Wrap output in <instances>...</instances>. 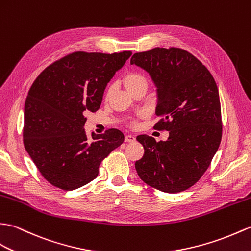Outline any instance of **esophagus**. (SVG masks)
<instances>
[{
    "instance_id": "34e87169",
    "label": "esophagus",
    "mask_w": 251,
    "mask_h": 251,
    "mask_svg": "<svg viewBox=\"0 0 251 251\" xmlns=\"http://www.w3.org/2000/svg\"><path fill=\"white\" fill-rule=\"evenodd\" d=\"M133 141H136L135 136H132V135H126L125 136V142H133Z\"/></svg>"
}]
</instances>
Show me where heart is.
Masks as SVG:
<instances>
[{"label":"heart","mask_w":251,"mask_h":251,"mask_svg":"<svg viewBox=\"0 0 251 251\" xmlns=\"http://www.w3.org/2000/svg\"><path fill=\"white\" fill-rule=\"evenodd\" d=\"M122 83H123L125 89L132 94V93H135L138 89L142 86H147L148 85V81L147 78L144 77L142 74L137 73V72H129L127 73L123 79H122ZM113 92V87L112 86H109L107 93H106V96L110 97L112 94ZM131 125H136V121H132Z\"/></svg>","instance_id":"1"}]
</instances>
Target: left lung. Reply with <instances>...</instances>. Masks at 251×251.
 <instances>
[{"label": "left lung", "instance_id": "1", "mask_svg": "<svg viewBox=\"0 0 251 251\" xmlns=\"http://www.w3.org/2000/svg\"><path fill=\"white\" fill-rule=\"evenodd\" d=\"M130 64L142 67L157 87L154 128L167 141L138 136L144 155L136 161L139 177L151 187L176 194L194 186L207 170L223 136L219 93L208 69L179 48L138 52Z\"/></svg>", "mask_w": 251, "mask_h": 251}]
</instances>
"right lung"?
Instances as JSON below:
<instances>
[{
	"instance_id": "obj_1",
	"label": "right lung",
	"mask_w": 251,
	"mask_h": 251,
	"mask_svg": "<svg viewBox=\"0 0 251 251\" xmlns=\"http://www.w3.org/2000/svg\"><path fill=\"white\" fill-rule=\"evenodd\" d=\"M131 51H77L52 63L34 81L25 104L23 143L45 179L74 190L97 177L101 161L123 143L119 129L86 136L85 112L100 107L103 91Z\"/></svg>"
}]
</instances>
